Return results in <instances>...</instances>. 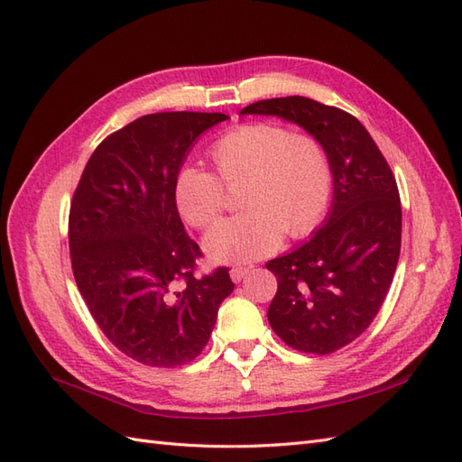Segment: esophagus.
<instances>
[{
    "mask_svg": "<svg viewBox=\"0 0 462 462\" xmlns=\"http://www.w3.org/2000/svg\"><path fill=\"white\" fill-rule=\"evenodd\" d=\"M248 265H233V268H231V279H233V282L235 283H239V282H243V277L248 273Z\"/></svg>",
    "mask_w": 462,
    "mask_h": 462,
    "instance_id": "obj_1",
    "label": "esophagus"
}]
</instances>
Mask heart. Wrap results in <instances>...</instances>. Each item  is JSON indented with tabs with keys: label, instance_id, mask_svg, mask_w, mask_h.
<instances>
[{
	"label": "heart",
	"instance_id": "obj_1",
	"mask_svg": "<svg viewBox=\"0 0 462 462\" xmlns=\"http://www.w3.org/2000/svg\"><path fill=\"white\" fill-rule=\"evenodd\" d=\"M216 172L180 167L175 202L194 227H209L243 190L248 212L221 221L206 236L208 254L223 262L258 260L282 245L283 233L300 239L324 219L333 190L328 152L318 138L275 123L243 125L209 150Z\"/></svg>",
	"mask_w": 462,
	"mask_h": 462
}]
</instances>
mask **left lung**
<instances>
[{"label":"left lung","mask_w":462,"mask_h":462,"mask_svg":"<svg viewBox=\"0 0 462 462\" xmlns=\"http://www.w3.org/2000/svg\"><path fill=\"white\" fill-rule=\"evenodd\" d=\"M241 114L292 121L324 144L333 171L329 214L310 241L265 263L277 277L272 329L291 348L329 355L372 324L401 253L393 171L355 116L304 96L272 97Z\"/></svg>","instance_id":"obj_1"}]
</instances>
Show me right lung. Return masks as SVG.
I'll use <instances>...</instances> for the list:
<instances>
[{
    "label": "right lung",
    "instance_id": "1",
    "mask_svg": "<svg viewBox=\"0 0 462 462\" xmlns=\"http://www.w3.org/2000/svg\"><path fill=\"white\" fill-rule=\"evenodd\" d=\"M223 114L163 111L100 143L69 212L77 287L123 355L153 368L197 358L235 283L229 268L197 275L200 246L185 231L175 177L194 141Z\"/></svg>",
    "mask_w": 462,
    "mask_h": 462
}]
</instances>
